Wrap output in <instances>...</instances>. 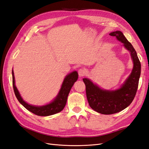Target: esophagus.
Masks as SVG:
<instances>
[{
	"mask_svg": "<svg viewBox=\"0 0 149 149\" xmlns=\"http://www.w3.org/2000/svg\"><path fill=\"white\" fill-rule=\"evenodd\" d=\"M86 70L84 69H79L78 70V74H79V76L81 78V77H83V76H84L86 74Z\"/></svg>",
	"mask_w": 149,
	"mask_h": 149,
	"instance_id": "esophagus-1",
	"label": "esophagus"
}]
</instances>
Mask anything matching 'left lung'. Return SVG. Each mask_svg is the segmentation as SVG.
<instances>
[{"label": "left lung", "instance_id": "left-lung-1", "mask_svg": "<svg viewBox=\"0 0 149 149\" xmlns=\"http://www.w3.org/2000/svg\"><path fill=\"white\" fill-rule=\"evenodd\" d=\"M129 52L133 62V68L127 78L119 88L114 90L104 89L89 78H83L86 93L89 106L102 114H112L127 107L132 102L138 88L141 76V65L134 48L120 31L110 33Z\"/></svg>", "mask_w": 149, "mask_h": 149}]
</instances>
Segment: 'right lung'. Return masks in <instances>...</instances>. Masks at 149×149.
Here are the masks:
<instances>
[{"label": "right lung", "instance_id": "1", "mask_svg": "<svg viewBox=\"0 0 149 149\" xmlns=\"http://www.w3.org/2000/svg\"><path fill=\"white\" fill-rule=\"evenodd\" d=\"M12 83L15 96L21 104L32 113L40 116H48L58 113L64 109L66 104L68 96L70 93L71 88L78 78V73L74 71L67 74L63 81L61 88L56 96L47 104L43 106H34L29 104L25 102L22 97L19 91L15 86V76L12 70Z\"/></svg>", "mask_w": 149, "mask_h": 149}]
</instances>
